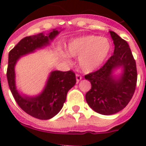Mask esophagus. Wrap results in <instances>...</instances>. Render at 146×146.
I'll return each instance as SVG.
<instances>
[{"label":"esophagus","instance_id":"1","mask_svg":"<svg viewBox=\"0 0 146 146\" xmlns=\"http://www.w3.org/2000/svg\"><path fill=\"white\" fill-rule=\"evenodd\" d=\"M82 77L80 74H76V80H77V82H78L80 80H81V79H82Z\"/></svg>","mask_w":146,"mask_h":146}]
</instances>
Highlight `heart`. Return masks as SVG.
I'll return each mask as SVG.
<instances>
[{"label": "heart", "instance_id": "obj_1", "mask_svg": "<svg viewBox=\"0 0 146 146\" xmlns=\"http://www.w3.org/2000/svg\"><path fill=\"white\" fill-rule=\"evenodd\" d=\"M112 45L108 38L98 36H85L72 39L66 46V53L79 57V64L84 72L98 69L106 60Z\"/></svg>", "mask_w": 146, "mask_h": 146}]
</instances>
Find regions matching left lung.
<instances>
[{"mask_svg": "<svg viewBox=\"0 0 146 146\" xmlns=\"http://www.w3.org/2000/svg\"><path fill=\"white\" fill-rule=\"evenodd\" d=\"M115 44L113 55L97 71L85 75L91 88L86 94L88 105L94 111L109 115L121 111L129 104L135 91L137 80L136 62L128 43L117 33L110 31ZM122 66L123 74L113 77V69Z\"/></svg>", "mask_w": 146, "mask_h": 146, "instance_id": "obj_1", "label": "left lung"}]
</instances>
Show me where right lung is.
Masks as SVG:
<instances>
[{"mask_svg":"<svg viewBox=\"0 0 146 146\" xmlns=\"http://www.w3.org/2000/svg\"><path fill=\"white\" fill-rule=\"evenodd\" d=\"M58 33L57 30H53L47 36L41 33L26 36L20 40L9 53L6 76L11 94L23 110L38 119H50L59 113L64 106L67 93L75 85V73L72 70L53 71L50 73L43 92L36 97H28L22 96L17 91L15 66L17 60L21 56L49 44L50 41L53 39Z\"/></svg>","mask_w":146,"mask_h":146,"instance_id":"obj_1","label":"right lung"}]
</instances>
